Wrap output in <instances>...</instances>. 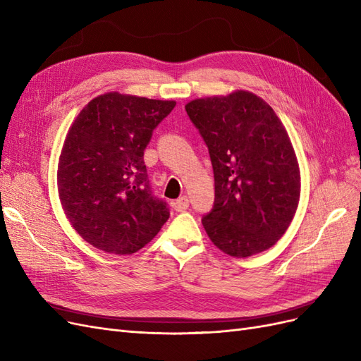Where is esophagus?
Returning a JSON list of instances; mask_svg holds the SVG:
<instances>
[{"label": "esophagus", "instance_id": "obj_1", "mask_svg": "<svg viewBox=\"0 0 361 361\" xmlns=\"http://www.w3.org/2000/svg\"><path fill=\"white\" fill-rule=\"evenodd\" d=\"M188 206H190V200H188L187 195H182V197H179L178 200L173 202V207H174V211H176V212L187 211Z\"/></svg>", "mask_w": 361, "mask_h": 361}]
</instances>
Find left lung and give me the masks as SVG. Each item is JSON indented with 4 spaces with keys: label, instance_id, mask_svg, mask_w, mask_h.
<instances>
[{
    "label": "left lung",
    "instance_id": "8db88e82",
    "mask_svg": "<svg viewBox=\"0 0 361 361\" xmlns=\"http://www.w3.org/2000/svg\"><path fill=\"white\" fill-rule=\"evenodd\" d=\"M185 110L214 169L215 202L202 220L207 236L233 257L271 248L288 231L301 192L297 155L281 120L247 90L200 97Z\"/></svg>",
    "mask_w": 361,
    "mask_h": 361
}]
</instances>
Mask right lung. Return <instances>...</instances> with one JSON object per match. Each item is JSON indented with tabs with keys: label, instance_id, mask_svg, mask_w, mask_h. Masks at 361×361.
Instances as JSON below:
<instances>
[{
	"label": "right lung",
	"instance_id": "add662e5",
	"mask_svg": "<svg viewBox=\"0 0 361 361\" xmlns=\"http://www.w3.org/2000/svg\"><path fill=\"white\" fill-rule=\"evenodd\" d=\"M174 101L110 92L73 120L59 159L63 211L84 241L106 253L133 255L169 220L152 194L145 149Z\"/></svg>",
	"mask_w": 361,
	"mask_h": 361
}]
</instances>
